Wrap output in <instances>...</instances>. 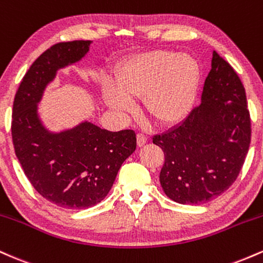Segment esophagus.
Here are the masks:
<instances>
[{
  "label": "esophagus",
  "instance_id": "obj_1",
  "mask_svg": "<svg viewBox=\"0 0 263 263\" xmlns=\"http://www.w3.org/2000/svg\"><path fill=\"white\" fill-rule=\"evenodd\" d=\"M146 142H147L146 136H144L143 134H137V144H138V147L144 146V144H146Z\"/></svg>",
  "mask_w": 263,
  "mask_h": 263
}]
</instances>
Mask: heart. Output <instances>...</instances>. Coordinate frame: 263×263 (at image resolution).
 I'll return each instance as SVG.
<instances>
[{
    "label": "heart",
    "instance_id": "1",
    "mask_svg": "<svg viewBox=\"0 0 263 263\" xmlns=\"http://www.w3.org/2000/svg\"><path fill=\"white\" fill-rule=\"evenodd\" d=\"M200 68L193 57L171 52H149L129 57L115 69L114 84L104 85L107 105L128 112L132 99L143 96V108L158 123L183 120L194 105Z\"/></svg>",
    "mask_w": 263,
    "mask_h": 263
}]
</instances>
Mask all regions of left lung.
<instances>
[{
    "label": "left lung",
    "mask_w": 263,
    "mask_h": 263,
    "mask_svg": "<svg viewBox=\"0 0 263 263\" xmlns=\"http://www.w3.org/2000/svg\"><path fill=\"white\" fill-rule=\"evenodd\" d=\"M152 140L164 152L159 182L177 203H206L236 180L251 142V120L245 87L215 50L201 104Z\"/></svg>",
    "instance_id": "left-lung-1"
}]
</instances>
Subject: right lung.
<instances>
[{"label": "right lung", "mask_w": 263, "mask_h": 263, "mask_svg": "<svg viewBox=\"0 0 263 263\" xmlns=\"http://www.w3.org/2000/svg\"><path fill=\"white\" fill-rule=\"evenodd\" d=\"M90 44L63 42L42 53L21 81L12 110V141L26 177L42 197L66 209L104 200L137 141L132 129L111 132L91 122L52 134L39 120L37 104L47 84L58 69L79 62Z\"/></svg>", "instance_id": "obj_1"}]
</instances>
